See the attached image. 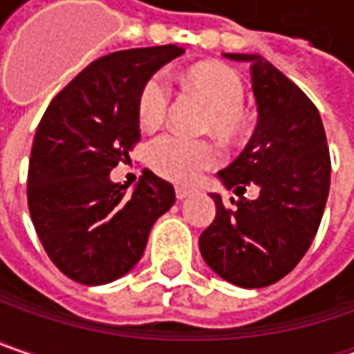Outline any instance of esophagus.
<instances>
[{"instance_id":"1","label":"esophagus","mask_w":354,"mask_h":354,"mask_svg":"<svg viewBox=\"0 0 354 354\" xmlns=\"http://www.w3.org/2000/svg\"><path fill=\"white\" fill-rule=\"evenodd\" d=\"M194 190L192 188H186V186H176V198L178 200H186Z\"/></svg>"}]
</instances>
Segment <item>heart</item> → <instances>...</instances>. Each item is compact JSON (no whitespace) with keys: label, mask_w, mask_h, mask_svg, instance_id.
<instances>
[{"label":"heart","mask_w":354,"mask_h":354,"mask_svg":"<svg viewBox=\"0 0 354 354\" xmlns=\"http://www.w3.org/2000/svg\"><path fill=\"white\" fill-rule=\"evenodd\" d=\"M180 83L202 104L209 109L206 131L214 132L225 142L239 140L250 129V115L243 106L245 86L238 71L218 63H194L180 73ZM170 95L158 77L148 79L136 99L138 122L154 131L168 116ZM148 166L158 176L178 184L192 182L220 160V152L206 140H188L176 134H166L150 142L147 152Z\"/></svg>","instance_id":"b5f03b06"}]
</instances>
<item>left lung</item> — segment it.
Masks as SVG:
<instances>
[{
    "label": "left lung",
    "mask_w": 354,
    "mask_h": 354,
    "mask_svg": "<svg viewBox=\"0 0 354 354\" xmlns=\"http://www.w3.org/2000/svg\"><path fill=\"white\" fill-rule=\"evenodd\" d=\"M252 63L257 129L245 150L218 176L227 190L257 186L255 200L220 194L216 218L200 236L209 268L230 283L257 289L279 281L307 254L325 212L330 156L321 116L311 99L261 55L225 53Z\"/></svg>",
    "instance_id": "8db88e82"
}]
</instances>
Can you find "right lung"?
<instances>
[{"mask_svg":"<svg viewBox=\"0 0 354 354\" xmlns=\"http://www.w3.org/2000/svg\"><path fill=\"white\" fill-rule=\"evenodd\" d=\"M182 53L158 45L104 55L49 102L39 122L27 206L49 259L77 283H111L129 273L176 200L172 184L150 170L131 194L109 174L140 140L142 85Z\"/></svg>","mask_w":354,"mask_h":354,"instance_id":"add662e5","label":"right lung"}]
</instances>
